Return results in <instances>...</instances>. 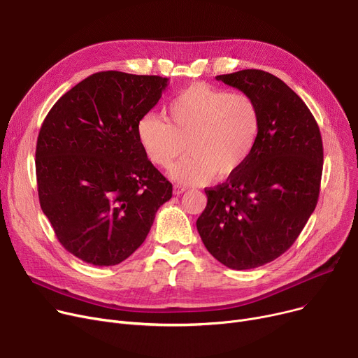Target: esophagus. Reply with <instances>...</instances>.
Segmentation results:
<instances>
[{"mask_svg":"<svg viewBox=\"0 0 358 358\" xmlns=\"http://www.w3.org/2000/svg\"><path fill=\"white\" fill-rule=\"evenodd\" d=\"M185 190H187L185 187H182V185H180V184H174V187H173V193H174V196H180V194H182Z\"/></svg>","mask_w":358,"mask_h":358,"instance_id":"esophagus-1","label":"esophagus"}]
</instances>
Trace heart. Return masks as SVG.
<instances>
[{"mask_svg":"<svg viewBox=\"0 0 358 358\" xmlns=\"http://www.w3.org/2000/svg\"><path fill=\"white\" fill-rule=\"evenodd\" d=\"M261 110L245 92H228L208 84L187 87L168 104V122L148 113L136 124L138 142L148 161L169 168L181 184L201 185L215 176L227 180L254 154L261 135Z\"/></svg>","mask_w":358,"mask_h":358,"instance_id":"heart-1","label":"heart"}]
</instances>
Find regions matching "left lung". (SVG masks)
Here are the masks:
<instances>
[{"label": "left lung", "instance_id": "1", "mask_svg": "<svg viewBox=\"0 0 358 358\" xmlns=\"http://www.w3.org/2000/svg\"><path fill=\"white\" fill-rule=\"evenodd\" d=\"M261 110L254 154L236 174L204 190L197 231L208 251L232 270L261 267L285 254L313 213L324 148L317 123L297 94L273 73L243 69L217 75Z\"/></svg>", "mask_w": 358, "mask_h": 358}]
</instances>
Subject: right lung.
I'll return each instance as SVG.
<instances>
[{
  "label": "right lung",
  "instance_id": "obj_1",
  "mask_svg": "<svg viewBox=\"0 0 358 358\" xmlns=\"http://www.w3.org/2000/svg\"><path fill=\"white\" fill-rule=\"evenodd\" d=\"M166 85L158 75L92 73L55 103L41 127V208L61 245L88 264L116 266L134 254L173 196L136 136Z\"/></svg>",
  "mask_w": 358,
  "mask_h": 358
}]
</instances>
